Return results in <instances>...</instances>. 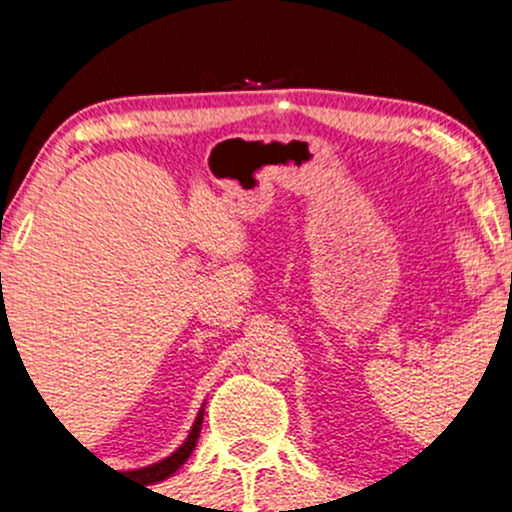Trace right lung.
I'll list each match as a JSON object with an SVG mask.
<instances>
[{
    "label": "right lung",
    "instance_id": "add662e5",
    "mask_svg": "<svg viewBox=\"0 0 512 512\" xmlns=\"http://www.w3.org/2000/svg\"><path fill=\"white\" fill-rule=\"evenodd\" d=\"M4 317H7V312L2 309L0 322H4ZM203 414H205V404H203V409L198 411V416H195L188 438H185V441L180 443V446L175 448L168 458H163V461L153 463V466H146V468H138V471H131L133 476H136L138 480H143V483H158V480H165L168 476H173V473L178 471L185 461H188L190 453H193V448H195V443H198L200 428H203Z\"/></svg>",
    "mask_w": 512,
    "mask_h": 512
}]
</instances>
